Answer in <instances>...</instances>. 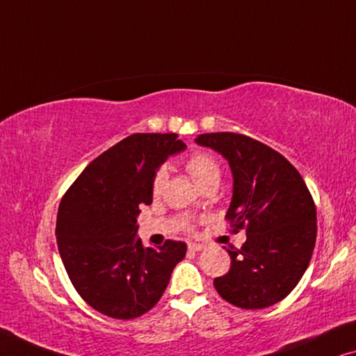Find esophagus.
Wrapping results in <instances>:
<instances>
[{"label":"esophagus","mask_w":356,"mask_h":356,"mask_svg":"<svg viewBox=\"0 0 356 356\" xmlns=\"http://www.w3.org/2000/svg\"><path fill=\"white\" fill-rule=\"evenodd\" d=\"M203 250V245L200 243H188V252H202Z\"/></svg>","instance_id":"esophagus-1"}]
</instances>
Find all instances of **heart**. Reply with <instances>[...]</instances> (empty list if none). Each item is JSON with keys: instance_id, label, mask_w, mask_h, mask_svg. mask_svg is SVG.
<instances>
[{"instance_id": "obj_1", "label": "heart", "mask_w": 356, "mask_h": 356, "mask_svg": "<svg viewBox=\"0 0 356 356\" xmlns=\"http://www.w3.org/2000/svg\"><path fill=\"white\" fill-rule=\"evenodd\" d=\"M185 168H187L188 174L197 182L198 187L202 188L208 187L211 184H219V180H221V168H219L216 159L208 153H195L192 156H188L187 161H185ZM166 179V169H158L152 180L153 197H159L161 195Z\"/></svg>"}]
</instances>
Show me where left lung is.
Instances as JSON below:
<instances>
[{
    "label": "left lung",
    "mask_w": 356,
    "mask_h": 356,
    "mask_svg": "<svg viewBox=\"0 0 356 356\" xmlns=\"http://www.w3.org/2000/svg\"><path fill=\"white\" fill-rule=\"evenodd\" d=\"M229 161L234 177L226 218L247 230L242 247L227 248L230 269L214 279L226 302L261 309L280 302L307 271L316 242V207L300 172L276 149L242 134L195 138Z\"/></svg>",
    "instance_id": "obj_1"
}]
</instances>
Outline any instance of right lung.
<instances>
[{"mask_svg": "<svg viewBox=\"0 0 356 356\" xmlns=\"http://www.w3.org/2000/svg\"><path fill=\"white\" fill-rule=\"evenodd\" d=\"M187 148L177 134H134L93 159L64 195L56 240L74 289L114 319L149 312L187 252L184 242L143 247L140 207L152 204V180L168 156Z\"/></svg>", "mask_w": 356, "mask_h": 356, "instance_id": "right-lung-1", "label": "right lung"}]
</instances>
